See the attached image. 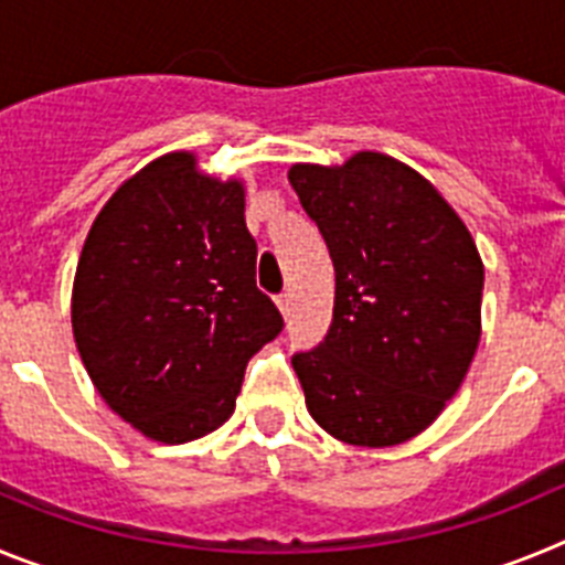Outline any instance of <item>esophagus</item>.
<instances>
[{
    "mask_svg": "<svg viewBox=\"0 0 565 565\" xmlns=\"http://www.w3.org/2000/svg\"><path fill=\"white\" fill-rule=\"evenodd\" d=\"M277 308L282 311V317H288V311H291V294H279Z\"/></svg>",
    "mask_w": 565,
    "mask_h": 565,
    "instance_id": "1",
    "label": "esophagus"
}]
</instances>
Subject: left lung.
Wrapping results in <instances>:
<instances>
[{
    "label": "left lung",
    "instance_id": "8db88e82",
    "mask_svg": "<svg viewBox=\"0 0 565 565\" xmlns=\"http://www.w3.org/2000/svg\"><path fill=\"white\" fill-rule=\"evenodd\" d=\"M288 181L337 274L326 342L291 359L308 413L353 447L411 441L456 396L481 342L476 239L438 189L391 154L294 163Z\"/></svg>",
    "mask_w": 565,
    "mask_h": 565
}]
</instances>
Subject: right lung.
Instances as JSON below:
<instances>
[{
  "instance_id": "add662e5",
  "label": "right lung",
  "mask_w": 565,
  "mask_h": 565,
  "mask_svg": "<svg viewBox=\"0 0 565 565\" xmlns=\"http://www.w3.org/2000/svg\"><path fill=\"white\" fill-rule=\"evenodd\" d=\"M246 189L169 152L115 189L93 221L73 337L109 411L152 441L186 444L234 413L254 353L282 331L254 282Z\"/></svg>"
}]
</instances>
